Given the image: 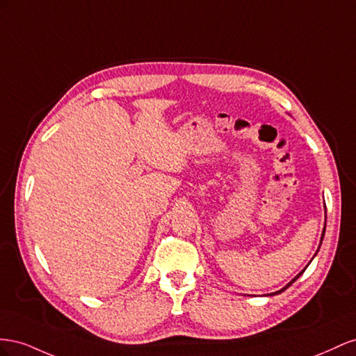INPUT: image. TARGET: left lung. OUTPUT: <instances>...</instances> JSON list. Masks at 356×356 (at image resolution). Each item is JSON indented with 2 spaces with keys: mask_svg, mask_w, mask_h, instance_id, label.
Returning <instances> with one entry per match:
<instances>
[{
  "mask_svg": "<svg viewBox=\"0 0 356 356\" xmlns=\"http://www.w3.org/2000/svg\"><path fill=\"white\" fill-rule=\"evenodd\" d=\"M323 234H325V228H323V232H322V238H321V243H322V240H323ZM301 273H304V270H302V271H301ZM301 273H300V274H298V276H297V277H293V279H292V280H291V282H289V283H288V285H286V286H285V288H283V289H280V291H277V292H273V293H280V292H283V291H285V289H286V288H289V286H291V285H292V283H293V282H296V280H297V279H298V277H300V276H301ZM273 293H270V296H273Z\"/></svg>",
  "mask_w": 356,
  "mask_h": 356,
  "instance_id": "obj_1",
  "label": "left lung"
}]
</instances>
